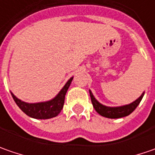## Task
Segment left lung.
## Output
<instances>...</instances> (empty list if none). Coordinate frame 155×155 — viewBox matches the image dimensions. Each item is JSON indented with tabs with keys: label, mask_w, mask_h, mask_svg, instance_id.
<instances>
[{
	"label": "left lung",
	"mask_w": 155,
	"mask_h": 155,
	"mask_svg": "<svg viewBox=\"0 0 155 155\" xmlns=\"http://www.w3.org/2000/svg\"><path fill=\"white\" fill-rule=\"evenodd\" d=\"M89 91H90L91 103H92L93 107L96 110V111L102 116L107 117V118H110V119L122 118V117L130 115L136 109V107L139 105L141 99L143 97V96H144V94H145V91H143L140 97L136 100H134V102H132L131 104H125V105H122V106L110 107V106H106V105H104L101 103H99L98 101L96 99V97H94L91 91L89 90Z\"/></svg>",
	"instance_id": "1"
}]
</instances>
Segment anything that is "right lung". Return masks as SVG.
<instances>
[{
	"label": "right lung",
	"instance_id": "1",
	"mask_svg": "<svg viewBox=\"0 0 155 155\" xmlns=\"http://www.w3.org/2000/svg\"><path fill=\"white\" fill-rule=\"evenodd\" d=\"M72 79L73 77H71L65 83L60 91L53 98L45 102L27 103L18 98L13 92H11V95L15 100V104L28 116L34 119H50L57 116L61 112L64 104L65 94L72 82Z\"/></svg>",
	"mask_w": 155,
	"mask_h": 155
}]
</instances>
